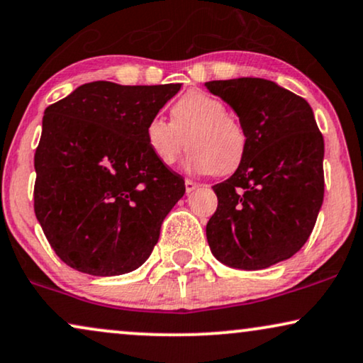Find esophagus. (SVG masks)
Instances as JSON below:
<instances>
[{"label": "esophagus", "instance_id": "esophagus-1", "mask_svg": "<svg viewBox=\"0 0 363 363\" xmlns=\"http://www.w3.org/2000/svg\"><path fill=\"white\" fill-rule=\"evenodd\" d=\"M196 189H199V184L194 181H191V179H186V192L187 194H191V192H194Z\"/></svg>", "mask_w": 363, "mask_h": 363}]
</instances>
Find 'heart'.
Instances as JSON below:
<instances>
[{
    "instance_id": "heart-1",
    "label": "heart",
    "mask_w": 363,
    "mask_h": 363,
    "mask_svg": "<svg viewBox=\"0 0 363 363\" xmlns=\"http://www.w3.org/2000/svg\"><path fill=\"white\" fill-rule=\"evenodd\" d=\"M144 138L152 156L162 166H172L187 144L191 152L186 169L194 174H230L244 161L247 134L227 106L204 91H189L171 108V121L149 119Z\"/></svg>"
}]
</instances>
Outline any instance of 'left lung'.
<instances>
[{
	"label": "left lung",
	"instance_id": "left-lung-1",
	"mask_svg": "<svg viewBox=\"0 0 363 363\" xmlns=\"http://www.w3.org/2000/svg\"><path fill=\"white\" fill-rule=\"evenodd\" d=\"M247 134L244 161L216 184L206 225L217 260L259 270L291 259L312 234L323 202V138L301 96L260 77L209 81Z\"/></svg>",
	"mask_w": 363,
	"mask_h": 363
}]
</instances>
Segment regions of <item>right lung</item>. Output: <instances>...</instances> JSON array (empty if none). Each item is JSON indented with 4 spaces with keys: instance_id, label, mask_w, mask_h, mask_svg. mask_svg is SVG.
Instances as JSON below:
<instances>
[{
    "instance_id": "1",
    "label": "right lung",
    "mask_w": 363,
    "mask_h": 363,
    "mask_svg": "<svg viewBox=\"0 0 363 363\" xmlns=\"http://www.w3.org/2000/svg\"><path fill=\"white\" fill-rule=\"evenodd\" d=\"M179 89L94 81L45 109L35 214L69 267L111 277L151 255L186 186L152 156L144 129Z\"/></svg>"
}]
</instances>
